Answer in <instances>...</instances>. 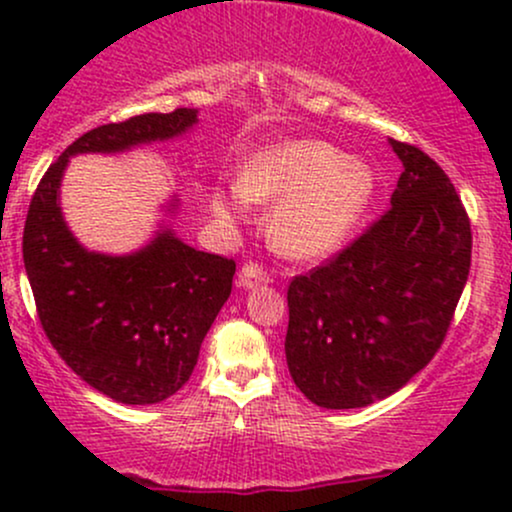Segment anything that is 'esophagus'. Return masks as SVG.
<instances>
[{
  "mask_svg": "<svg viewBox=\"0 0 512 512\" xmlns=\"http://www.w3.org/2000/svg\"><path fill=\"white\" fill-rule=\"evenodd\" d=\"M267 281H269V274L264 272L262 264L257 262H245L238 274V286H243V289H255V286L267 284Z\"/></svg>",
  "mask_w": 512,
  "mask_h": 512,
  "instance_id": "esophagus-1",
  "label": "esophagus"
}]
</instances>
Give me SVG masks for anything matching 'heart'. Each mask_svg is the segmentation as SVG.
<instances>
[{
  "label": "heart",
  "instance_id": "heart-1",
  "mask_svg": "<svg viewBox=\"0 0 512 512\" xmlns=\"http://www.w3.org/2000/svg\"><path fill=\"white\" fill-rule=\"evenodd\" d=\"M373 192L370 168L337 146L289 142L252 156L240 170L238 187L211 192V209L221 219H236L250 202H276L267 221L272 245L284 255L313 260L349 238Z\"/></svg>",
  "mask_w": 512,
  "mask_h": 512
}]
</instances>
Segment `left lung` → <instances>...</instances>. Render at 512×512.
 Masks as SVG:
<instances>
[{"label":"left lung","mask_w":512,"mask_h":512,"mask_svg":"<svg viewBox=\"0 0 512 512\" xmlns=\"http://www.w3.org/2000/svg\"><path fill=\"white\" fill-rule=\"evenodd\" d=\"M390 146L404 166L390 209L286 291V363L317 407H368L407 385L467 284L472 226L455 185L419 146Z\"/></svg>","instance_id":"8db88e82"}]
</instances>
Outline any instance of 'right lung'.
<instances>
[{
	"label": "right lung",
	"mask_w": 512,
	"mask_h": 512,
	"mask_svg": "<svg viewBox=\"0 0 512 512\" xmlns=\"http://www.w3.org/2000/svg\"><path fill=\"white\" fill-rule=\"evenodd\" d=\"M197 110L146 113L81 134L38 182L23 226V264L45 337L84 383L122 404H156L190 380L199 346L233 289L236 262L170 231L125 257L76 243L57 204L74 154H115L178 137Z\"/></svg>",
	"instance_id": "obj_1"
}]
</instances>
